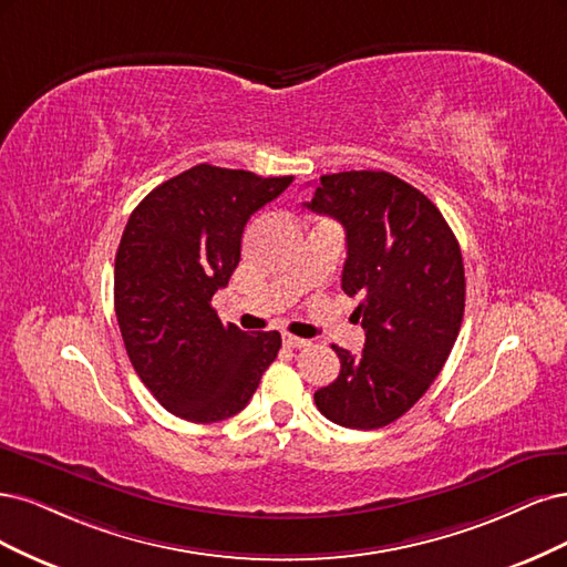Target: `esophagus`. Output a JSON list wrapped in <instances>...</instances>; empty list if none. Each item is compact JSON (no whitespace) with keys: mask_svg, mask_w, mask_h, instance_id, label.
<instances>
[{"mask_svg":"<svg viewBox=\"0 0 567 567\" xmlns=\"http://www.w3.org/2000/svg\"><path fill=\"white\" fill-rule=\"evenodd\" d=\"M282 343L287 346V349H303V346H308L310 341H306L301 337H295V334H282Z\"/></svg>","mask_w":567,"mask_h":567,"instance_id":"34e87169","label":"esophagus"}]
</instances>
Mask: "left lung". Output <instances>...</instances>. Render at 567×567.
<instances>
[{
    "label": "left lung",
    "instance_id": "left-lung-1",
    "mask_svg": "<svg viewBox=\"0 0 567 567\" xmlns=\"http://www.w3.org/2000/svg\"><path fill=\"white\" fill-rule=\"evenodd\" d=\"M303 205L346 230L341 289L360 299L364 330L358 355L332 346L341 372L316 405L339 426L381 429L429 391L460 334V243L431 199L389 172L324 174Z\"/></svg>",
    "mask_w": 567,
    "mask_h": 567
}]
</instances>
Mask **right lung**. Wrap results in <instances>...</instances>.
Listing matches in <instances>:
<instances>
[{"instance_id": "obj_1", "label": "right lung", "mask_w": 567, "mask_h": 567, "mask_svg": "<svg viewBox=\"0 0 567 567\" xmlns=\"http://www.w3.org/2000/svg\"><path fill=\"white\" fill-rule=\"evenodd\" d=\"M295 176L197 164L132 212L115 257V316L136 374L159 405L195 424L245 410L278 358L280 332L224 324L212 297L240 264L243 230Z\"/></svg>"}]
</instances>
